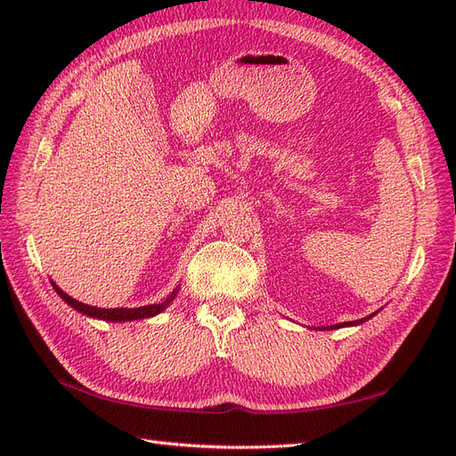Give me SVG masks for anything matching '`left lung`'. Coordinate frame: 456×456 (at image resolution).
<instances>
[{"label": "left lung", "instance_id": "8db88e82", "mask_svg": "<svg viewBox=\"0 0 456 456\" xmlns=\"http://www.w3.org/2000/svg\"><path fill=\"white\" fill-rule=\"evenodd\" d=\"M375 314H370L367 317H363V320H355V322H344V323H337V325H330V327H323V329H340V327H352V325H360V323H365L369 317H372Z\"/></svg>", "mask_w": 456, "mask_h": 456}]
</instances>
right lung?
<instances>
[{
  "label": "right lung",
  "instance_id": "add662e5",
  "mask_svg": "<svg viewBox=\"0 0 456 456\" xmlns=\"http://www.w3.org/2000/svg\"><path fill=\"white\" fill-rule=\"evenodd\" d=\"M51 283L54 287V291L61 295V298L66 302V305H70L74 310L86 314L89 317H96V320H102V322H134V320H144V317H151L156 314H161L165 308L171 305L173 298L178 293V287H176L167 298L159 302V305H148V306H141V308H96V306L84 305V302H79L72 297H68L61 287L54 285V281H51Z\"/></svg>",
  "mask_w": 456,
  "mask_h": 456
}]
</instances>
